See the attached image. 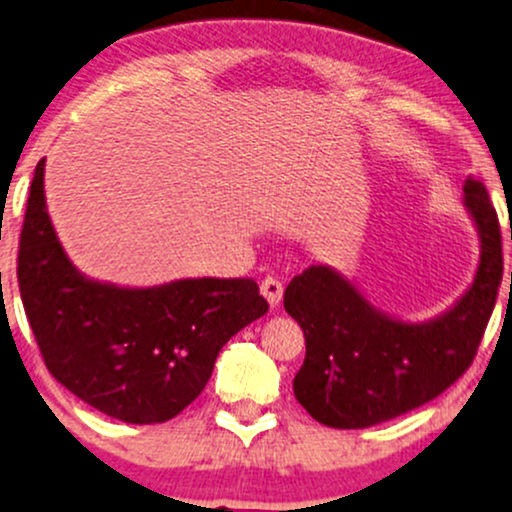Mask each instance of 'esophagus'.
<instances>
[{
  "label": "esophagus",
  "instance_id": "obj_1",
  "mask_svg": "<svg viewBox=\"0 0 512 512\" xmlns=\"http://www.w3.org/2000/svg\"><path fill=\"white\" fill-rule=\"evenodd\" d=\"M260 290H262V295L267 297V302L271 304V307H276V304L283 300V283L278 281V278H274V276L262 278Z\"/></svg>",
  "mask_w": 512,
  "mask_h": 512
}]
</instances>
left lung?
Returning <instances> with one entry per match:
<instances>
[{"label": "left lung", "instance_id": "obj_1", "mask_svg": "<svg viewBox=\"0 0 512 512\" xmlns=\"http://www.w3.org/2000/svg\"><path fill=\"white\" fill-rule=\"evenodd\" d=\"M463 191L482 238L480 269L468 293L439 319L420 326L387 319L326 267H307L288 283L283 307L307 345L293 390L314 420L340 430L371 428L428 404L470 368L494 312L503 250L482 181L468 177Z\"/></svg>", "mask_w": 512, "mask_h": 512}]
</instances>
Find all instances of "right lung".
Here are the masks:
<instances>
[{
  "label": "right lung",
  "mask_w": 512,
  "mask_h": 512,
  "mask_svg": "<svg viewBox=\"0 0 512 512\" xmlns=\"http://www.w3.org/2000/svg\"><path fill=\"white\" fill-rule=\"evenodd\" d=\"M18 286L49 373L125 423H165L210 380L231 335L267 314L252 278H186L127 290L87 281L63 252L44 205V160L30 184Z\"/></svg>",
  "instance_id": "right-lung-1"
}]
</instances>
